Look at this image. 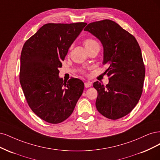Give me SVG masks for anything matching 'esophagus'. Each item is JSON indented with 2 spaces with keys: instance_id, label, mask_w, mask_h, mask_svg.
Segmentation results:
<instances>
[{
  "instance_id": "1",
  "label": "esophagus",
  "mask_w": 160,
  "mask_h": 160,
  "mask_svg": "<svg viewBox=\"0 0 160 160\" xmlns=\"http://www.w3.org/2000/svg\"><path fill=\"white\" fill-rule=\"evenodd\" d=\"M92 82H86L84 83V86L86 88H89V87H91L92 86Z\"/></svg>"
}]
</instances>
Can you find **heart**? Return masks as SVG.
<instances>
[{
    "mask_svg": "<svg viewBox=\"0 0 160 160\" xmlns=\"http://www.w3.org/2000/svg\"><path fill=\"white\" fill-rule=\"evenodd\" d=\"M98 44L96 40L92 39V38H87L84 41V45L86 47V50H88L91 48L93 47L95 45Z\"/></svg>",
    "mask_w": 160,
    "mask_h": 160,
    "instance_id": "heart-1",
    "label": "heart"
}]
</instances>
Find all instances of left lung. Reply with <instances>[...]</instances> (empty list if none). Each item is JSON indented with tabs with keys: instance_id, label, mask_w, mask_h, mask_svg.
Here are the masks:
<instances>
[{
	"instance_id": "1",
	"label": "left lung",
	"mask_w": 160,
	"mask_h": 160,
	"mask_svg": "<svg viewBox=\"0 0 160 160\" xmlns=\"http://www.w3.org/2000/svg\"><path fill=\"white\" fill-rule=\"evenodd\" d=\"M84 30L100 41L102 64L108 66V84H93L98 92L96 108L107 118L119 119L134 108L142 93L145 66L140 47L133 35L110 20L90 23Z\"/></svg>"
}]
</instances>
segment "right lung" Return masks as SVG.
<instances>
[{"mask_svg": "<svg viewBox=\"0 0 160 160\" xmlns=\"http://www.w3.org/2000/svg\"><path fill=\"white\" fill-rule=\"evenodd\" d=\"M86 24H46L22 47L20 85L31 110L48 123H58L66 120L83 92V82L74 78L64 81L58 76V68Z\"/></svg>", "mask_w": 160, "mask_h": 160, "instance_id": "add662e5", "label": "right lung"}]
</instances>
